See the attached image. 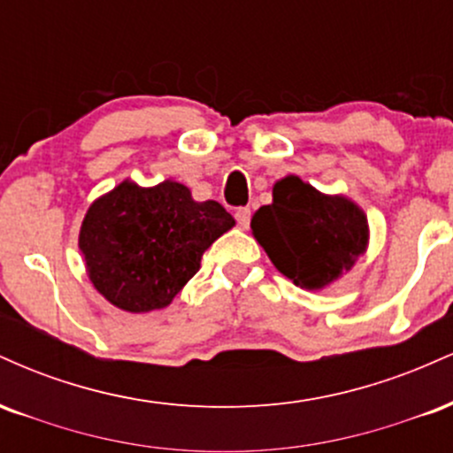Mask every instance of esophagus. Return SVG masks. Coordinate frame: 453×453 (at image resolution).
<instances>
[{
	"mask_svg": "<svg viewBox=\"0 0 453 453\" xmlns=\"http://www.w3.org/2000/svg\"><path fill=\"white\" fill-rule=\"evenodd\" d=\"M234 217H236L238 226L249 227V221H251V209H247V206H242V209H236Z\"/></svg>",
	"mask_w": 453,
	"mask_h": 453,
	"instance_id": "34e87169",
	"label": "esophagus"
}]
</instances>
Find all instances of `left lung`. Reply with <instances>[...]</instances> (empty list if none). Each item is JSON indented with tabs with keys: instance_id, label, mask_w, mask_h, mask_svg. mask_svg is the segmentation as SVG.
Listing matches in <instances>:
<instances>
[{
	"instance_id": "1",
	"label": "left lung",
	"mask_w": 453,
	"mask_h": 453,
	"mask_svg": "<svg viewBox=\"0 0 453 453\" xmlns=\"http://www.w3.org/2000/svg\"><path fill=\"white\" fill-rule=\"evenodd\" d=\"M256 241L298 288L324 289L366 251L368 221L356 202L326 196L289 174L273 187V204L251 219Z\"/></svg>"
}]
</instances>
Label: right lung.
Returning a JSON list of instances; mask_svg holds the SVG:
<instances>
[{"label":"right lung","mask_w":453,"mask_h":453,"mask_svg":"<svg viewBox=\"0 0 453 453\" xmlns=\"http://www.w3.org/2000/svg\"><path fill=\"white\" fill-rule=\"evenodd\" d=\"M234 223L219 202H196L183 183L123 180L89 206L78 247L93 288L108 303L149 313L173 303L206 249Z\"/></svg>","instance_id":"obj_1"}]
</instances>
